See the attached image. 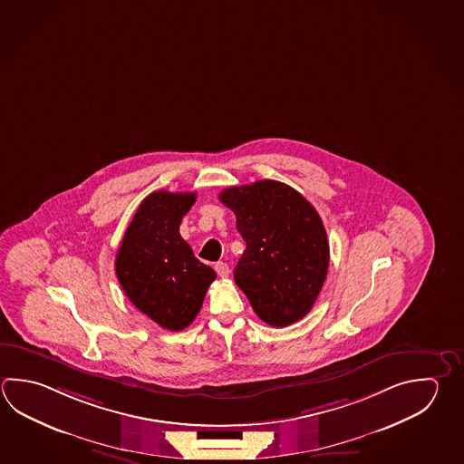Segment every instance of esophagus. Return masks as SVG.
I'll use <instances>...</instances> for the list:
<instances>
[{
    "label": "esophagus",
    "mask_w": 464,
    "mask_h": 464,
    "mask_svg": "<svg viewBox=\"0 0 464 464\" xmlns=\"http://www.w3.org/2000/svg\"><path fill=\"white\" fill-rule=\"evenodd\" d=\"M215 271L218 272L219 277H223V279L229 276V267H227V264L221 263V261H219V263L215 264Z\"/></svg>",
    "instance_id": "1"
}]
</instances>
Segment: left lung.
<instances>
[{
    "label": "left lung",
    "instance_id": "8db88e82",
    "mask_svg": "<svg viewBox=\"0 0 464 464\" xmlns=\"http://www.w3.org/2000/svg\"><path fill=\"white\" fill-rule=\"evenodd\" d=\"M219 201L237 215L245 239L233 274L256 315L276 328L302 320L330 264L328 237L314 205L277 180L229 187Z\"/></svg>",
    "mask_w": 464,
    "mask_h": 464
}]
</instances>
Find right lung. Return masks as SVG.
<instances>
[{"instance_id": "right-lung-1", "label": "right lung", "mask_w": 464, "mask_h": 464, "mask_svg": "<svg viewBox=\"0 0 464 464\" xmlns=\"http://www.w3.org/2000/svg\"><path fill=\"white\" fill-rule=\"evenodd\" d=\"M195 200V192L150 193L140 201L114 263L132 305L170 332L192 324L217 277L179 233Z\"/></svg>"}]
</instances>
